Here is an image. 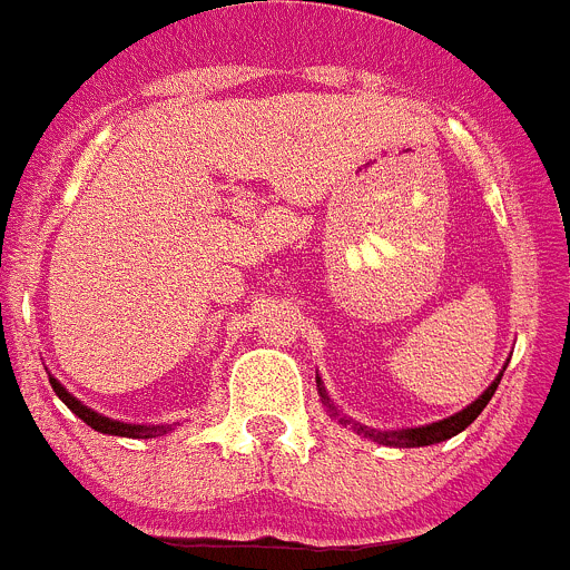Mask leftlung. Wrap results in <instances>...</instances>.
<instances>
[{
    "label": "left lung",
    "instance_id": "left-lung-1",
    "mask_svg": "<svg viewBox=\"0 0 570 570\" xmlns=\"http://www.w3.org/2000/svg\"><path fill=\"white\" fill-rule=\"evenodd\" d=\"M507 371V368H503ZM501 376H494L492 385L487 387V391L481 393V396L472 402V405H466L464 411H459L455 416L450 419H441V422H433V424H424V428H411V430H371V428H363V424H354V430H357L360 435H365V439H374L376 444H387V446H428V444H439V441H446L453 439V435H459L461 430L470 428L472 422H475L478 416H481L483 407L489 405V399L494 396V391H498V385H501ZM317 391H321L323 402H326V407L332 411V416L340 419V424H351V419L340 416L337 407L328 402L326 396V387H323L321 376H317Z\"/></svg>",
    "mask_w": 570,
    "mask_h": 570
}]
</instances>
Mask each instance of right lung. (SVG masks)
<instances>
[{"label":"right lung","instance_id":"obj_1","mask_svg":"<svg viewBox=\"0 0 570 570\" xmlns=\"http://www.w3.org/2000/svg\"><path fill=\"white\" fill-rule=\"evenodd\" d=\"M50 385H52V391H56V396L61 399L63 405L76 413L78 419H83L89 428L98 430V433L124 435V439H157V435H165L168 430H174V424H177V422H174V424H126V422H117V419L100 416V413H95L92 407H87L83 402H78V399L72 396V393H69L67 387H63L61 382L56 380V376H50Z\"/></svg>","mask_w":570,"mask_h":570}]
</instances>
